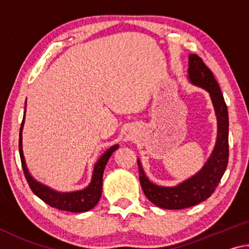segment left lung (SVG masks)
I'll return each mask as SVG.
<instances>
[{
	"label": "left lung",
	"instance_id": "left-lung-1",
	"mask_svg": "<svg viewBox=\"0 0 249 249\" xmlns=\"http://www.w3.org/2000/svg\"><path fill=\"white\" fill-rule=\"evenodd\" d=\"M189 79L209 92L217 117V140L212 155L204 167L192 178L174 188L159 187L145 176L140 160V181L145 196L155 205L168 210L190 208L212 196L229 163V112L220 86L203 60L197 54L189 56Z\"/></svg>",
	"mask_w": 249,
	"mask_h": 249
}]
</instances>
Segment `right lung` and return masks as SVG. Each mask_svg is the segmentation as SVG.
<instances>
[{"mask_svg":"<svg viewBox=\"0 0 249 249\" xmlns=\"http://www.w3.org/2000/svg\"><path fill=\"white\" fill-rule=\"evenodd\" d=\"M26 108V107H25ZM25 114V113H24ZM23 117L22 124H20L19 129V142H18V148H19V156H20V161H22L23 171L25 175V178L27 180V183L29 188L32 189V191L39 197L40 200H43L45 203L52 206V208L67 211V212H73V213H81L87 212L91 209H93L98 203L101 193H102V179H103V171L105 165H107L109 156L113 154V151L117 149V145L111 147V148L105 151L104 155L101 157L98 162L95 163L93 176H92L91 183L89 187L84 189L81 191H75V192H68V193H60L53 190L46 185L37 182L36 180L32 178V176L29 175L27 170L26 163H25L23 149H22V129L24 124Z\"/></svg>","mask_w":249,"mask_h":249,"instance_id":"1","label":"right lung"}]
</instances>
